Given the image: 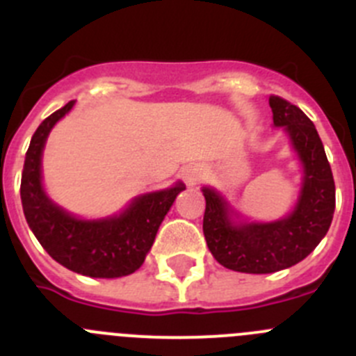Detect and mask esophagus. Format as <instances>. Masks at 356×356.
Masks as SVG:
<instances>
[{
	"label": "esophagus",
	"mask_w": 356,
	"mask_h": 356,
	"mask_svg": "<svg viewBox=\"0 0 356 356\" xmlns=\"http://www.w3.org/2000/svg\"><path fill=\"white\" fill-rule=\"evenodd\" d=\"M185 180H187L191 185H194L197 180H200V175H197L196 171H187V175H185Z\"/></svg>",
	"instance_id": "34e87169"
}]
</instances>
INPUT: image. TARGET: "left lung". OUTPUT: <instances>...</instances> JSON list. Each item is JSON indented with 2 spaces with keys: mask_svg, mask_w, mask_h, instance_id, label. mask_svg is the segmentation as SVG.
Wrapping results in <instances>:
<instances>
[{
  "mask_svg": "<svg viewBox=\"0 0 356 356\" xmlns=\"http://www.w3.org/2000/svg\"><path fill=\"white\" fill-rule=\"evenodd\" d=\"M275 127H284L303 165L294 210L273 222H235L228 201L203 187V234L213 259L226 269L267 275L307 259L325 237L335 210V181L314 122L280 96L269 97Z\"/></svg>",
  "mask_w": 356,
  "mask_h": 356,
  "instance_id": "left-lung-1",
  "label": "left lung"
}]
</instances>
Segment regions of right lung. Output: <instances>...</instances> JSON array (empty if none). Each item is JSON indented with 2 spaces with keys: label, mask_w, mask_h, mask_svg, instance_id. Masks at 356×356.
<instances>
[{
  "label": "right lung",
  "mask_w": 356,
  "mask_h": 356,
  "mask_svg": "<svg viewBox=\"0 0 356 356\" xmlns=\"http://www.w3.org/2000/svg\"><path fill=\"white\" fill-rule=\"evenodd\" d=\"M74 102L44 119L31 137L21 176V201L26 222L53 260L90 278H119L135 273L153 246L159 226L185 188L175 187L135 197L119 216L78 219L55 205L42 187V149L49 131Z\"/></svg>",
  "instance_id": "right-lung-1"
}]
</instances>
